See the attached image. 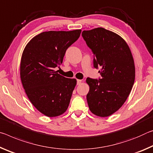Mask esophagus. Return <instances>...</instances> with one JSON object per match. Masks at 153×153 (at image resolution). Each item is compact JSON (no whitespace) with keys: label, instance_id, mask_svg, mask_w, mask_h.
<instances>
[{"label":"esophagus","instance_id":"1","mask_svg":"<svg viewBox=\"0 0 153 153\" xmlns=\"http://www.w3.org/2000/svg\"><path fill=\"white\" fill-rule=\"evenodd\" d=\"M76 82H77V85H80L81 83V82H82V80H80V79H77V81H76Z\"/></svg>","mask_w":153,"mask_h":153}]
</instances>
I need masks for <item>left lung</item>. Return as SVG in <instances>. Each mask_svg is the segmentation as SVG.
Masks as SVG:
<instances>
[{
  "label": "left lung",
  "mask_w": 153,
  "mask_h": 153,
  "mask_svg": "<svg viewBox=\"0 0 153 153\" xmlns=\"http://www.w3.org/2000/svg\"><path fill=\"white\" fill-rule=\"evenodd\" d=\"M94 55V66L101 67V79L87 78V100L95 115L108 117L126 101L135 81L133 56L125 40L114 32L97 27L82 32Z\"/></svg>",
  "instance_id": "left-lung-1"
}]
</instances>
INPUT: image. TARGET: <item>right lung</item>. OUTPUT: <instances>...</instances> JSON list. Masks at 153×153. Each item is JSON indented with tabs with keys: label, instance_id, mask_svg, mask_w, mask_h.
<instances>
[{
	"label": "right lung",
	"instance_id": "add662e5",
	"mask_svg": "<svg viewBox=\"0 0 153 153\" xmlns=\"http://www.w3.org/2000/svg\"><path fill=\"white\" fill-rule=\"evenodd\" d=\"M81 30L43 32L26 45L20 63V78L33 106L49 117L66 111L75 79H68L54 71L62 64L66 49L79 38Z\"/></svg>",
	"mask_w": 153,
	"mask_h": 153
}]
</instances>
